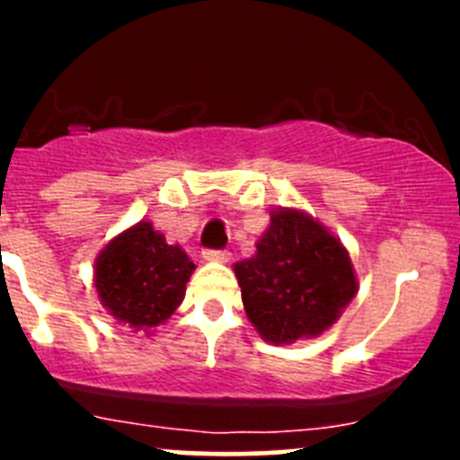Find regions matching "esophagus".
<instances>
[{"label":"esophagus","mask_w":460,"mask_h":460,"mask_svg":"<svg viewBox=\"0 0 460 460\" xmlns=\"http://www.w3.org/2000/svg\"><path fill=\"white\" fill-rule=\"evenodd\" d=\"M202 258L211 260V262H226V260H229V253L222 252V249H204Z\"/></svg>","instance_id":"1"}]
</instances>
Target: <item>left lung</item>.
<instances>
[{"label":"left lung","instance_id":"8db88e82","mask_svg":"<svg viewBox=\"0 0 460 460\" xmlns=\"http://www.w3.org/2000/svg\"><path fill=\"white\" fill-rule=\"evenodd\" d=\"M244 312L273 345L332 327L356 294L349 253L307 213L271 216L256 256L235 264Z\"/></svg>","mask_w":460,"mask_h":460}]
</instances>
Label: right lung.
<instances>
[{
    "label": "right lung",
    "instance_id": "add662e5",
    "mask_svg": "<svg viewBox=\"0 0 460 460\" xmlns=\"http://www.w3.org/2000/svg\"><path fill=\"white\" fill-rule=\"evenodd\" d=\"M196 264L151 222H140L111 240L95 262V289L113 318L133 329H151L180 307Z\"/></svg>",
    "mask_w": 460,
    "mask_h": 460
}]
</instances>
